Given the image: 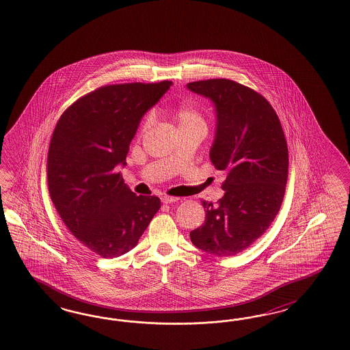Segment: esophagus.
Masks as SVG:
<instances>
[{
    "mask_svg": "<svg viewBox=\"0 0 350 350\" xmlns=\"http://www.w3.org/2000/svg\"><path fill=\"white\" fill-rule=\"evenodd\" d=\"M180 198H173V196H161V202L163 204H172V202H180Z\"/></svg>",
    "mask_w": 350,
    "mask_h": 350,
    "instance_id": "34e87169",
    "label": "esophagus"
}]
</instances>
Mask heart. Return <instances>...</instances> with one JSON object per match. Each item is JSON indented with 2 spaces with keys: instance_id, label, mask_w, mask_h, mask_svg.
<instances>
[{
  "instance_id": "obj_1",
  "label": "heart",
  "mask_w": 350,
  "mask_h": 350,
  "mask_svg": "<svg viewBox=\"0 0 350 350\" xmlns=\"http://www.w3.org/2000/svg\"><path fill=\"white\" fill-rule=\"evenodd\" d=\"M176 118L178 120V126H191V124H204L202 111L193 105H180L176 110ZM155 117L152 113L146 116L141 126V133H146L150 128L154 124Z\"/></svg>"
}]
</instances>
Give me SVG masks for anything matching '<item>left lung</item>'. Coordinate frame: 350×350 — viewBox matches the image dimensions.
Instances as JSON below:
<instances>
[{"mask_svg": "<svg viewBox=\"0 0 350 350\" xmlns=\"http://www.w3.org/2000/svg\"><path fill=\"white\" fill-rule=\"evenodd\" d=\"M187 88L214 104L217 124L209 157L224 170V195L202 202L205 222L191 231L208 254L231 256L259 239L284 200L288 168L286 139L273 107L254 90L230 79H206Z\"/></svg>", "mask_w": 350, "mask_h": 350, "instance_id": "left-lung-1", "label": "left lung"}]
</instances>
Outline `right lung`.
Wrapping results in <instances>:
<instances>
[{
    "mask_svg": "<svg viewBox=\"0 0 350 350\" xmlns=\"http://www.w3.org/2000/svg\"><path fill=\"white\" fill-rule=\"evenodd\" d=\"M172 85L100 87L69 106L53 129L47 155L49 192L69 231L103 258L137 245L160 209L157 196H137L118 172L142 117Z\"/></svg>",
    "mask_w": 350,
    "mask_h": 350,
    "instance_id": "1",
    "label": "right lung"
}]
</instances>
